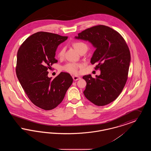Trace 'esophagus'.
I'll return each mask as SVG.
<instances>
[{
	"mask_svg": "<svg viewBox=\"0 0 151 151\" xmlns=\"http://www.w3.org/2000/svg\"><path fill=\"white\" fill-rule=\"evenodd\" d=\"M72 78H73L74 81H77V80H78L79 79H81L80 77L77 76H72Z\"/></svg>",
	"mask_w": 151,
	"mask_h": 151,
	"instance_id": "1",
	"label": "esophagus"
}]
</instances>
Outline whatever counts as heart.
I'll return each instance as SVG.
<instances>
[{"mask_svg": "<svg viewBox=\"0 0 151 151\" xmlns=\"http://www.w3.org/2000/svg\"><path fill=\"white\" fill-rule=\"evenodd\" d=\"M73 47L79 52L83 50L88 49L87 45L85 43L81 41H76L72 44ZM65 47L61 48L58 52V57L59 58H62L65 54ZM81 66L80 64L75 63H69L63 67V69L66 72L71 73L72 74H77L78 73V69Z\"/></svg>", "mask_w": 151, "mask_h": 151, "instance_id": "obj_1", "label": "heart"}]
</instances>
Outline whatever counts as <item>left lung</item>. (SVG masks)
Wrapping results in <instances>:
<instances>
[{
  "instance_id": "8db88e82",
  "label": "left lung",
  "mask_w": 151,
  "mask_h": 151,
  "mask_svg": "<svg viewBox=\"0 0 151 151\" xmlns=\"http://www.w3.org/2000/svg\"><path fill=\"white\" fill-rule=\"evenodd\" d=\"M92 43L94 51L91 63L97 64L101 74L83 77L86 83L84 94L97 106L114 101L122 92L127 80L131 61L129 47L122 36L115 30L97 25L86 29L75 37Z\"/></svg>"
}]
</instances>
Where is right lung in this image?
I'll return each instance as SVG.
<instances>
[{
    "label": "right lung",
    "instance_id": "1",
    "mask_svg": "<svg viewBox=\"0 0 151 151\" xmlns=\"http://www.w3.org/2000/svg\"><path fill=\"white\" fill-rule=\"evenodd\" d=\"M67 38L39 32L27 38L17 52L18 80L29 100L43 110H52L60 104L73 82L66 72H60L54 79L47 76V70L57 63L55 56L58 45Z\"/></svg>",
    "mask_w": 151,
    "mask_h": 151
}]
</instances>
